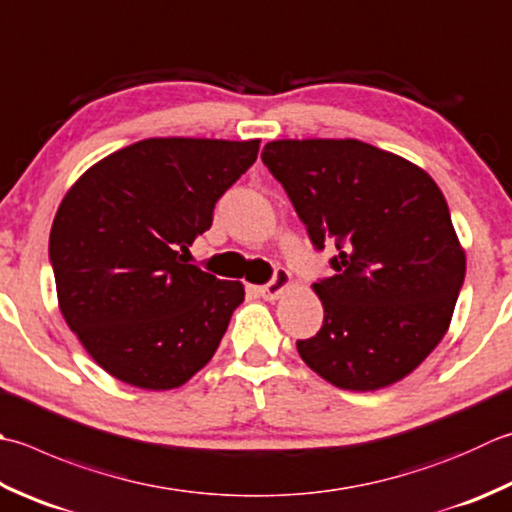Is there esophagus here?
I'll return each instance as SVG.
<instances>
[{
  "label": "esophagus",
  "instance_id": "obj_1",
  "mask_svg": "<svg viewBox=\"0 0 512 512\" xmlns=\"http://www.w3.org/2000/svg\"><path fill=\"white\" fill-rule=\"evenodd\" d=\"M290 286H293V277H290L288 270H284V268H277V270H275L273 282L266 284V286H262V288H257V293L262 295L264 299H268V302H273V299H277V297L282 295L284 290H288Z\"/></svg>",
  "mask_w": 512,
  "mask_h": 512
}]
</instances>
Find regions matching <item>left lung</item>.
<instances>
[{"instance_id": "obj_1", "label": "left lung", "mask_w": 512, "mask_h": 512, "mask_svg": "<svg viewBox=\"0 0 512 512\" xmlns=\"http://www.w3.org/2000/svg\"><path fill=\"white\" fill-rule=\"evenodd\" d=\"M264 164L310 242L335 237V275L313 284L324 324L297 342L342 390L402 382L442 342L466 275L442 190L424 168L359 139H275Z\"/></svg>"}]
</instances>
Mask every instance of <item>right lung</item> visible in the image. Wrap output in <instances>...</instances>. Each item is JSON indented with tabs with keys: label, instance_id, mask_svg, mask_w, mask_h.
I'll use <instances>...</instances> for the list:
<instances>
[{
	"label": "right lung",
	"instance_id": "add662e5",
	"mask_svg": "<svg viewBox=\"0 0 512 512\" xmlns=\"http://www.w3.org/2000/svg\"><path fill=\"white\" fill-rule=\"evenodd\" d=\"M259 139L150 137L90 166L50 228L57 304L86 353L119 382L170 390L222 342L242 282L186 264Z\"/></svg>",
	"mask_w": 512,
	"mask_h": 512
}]
</instances>
